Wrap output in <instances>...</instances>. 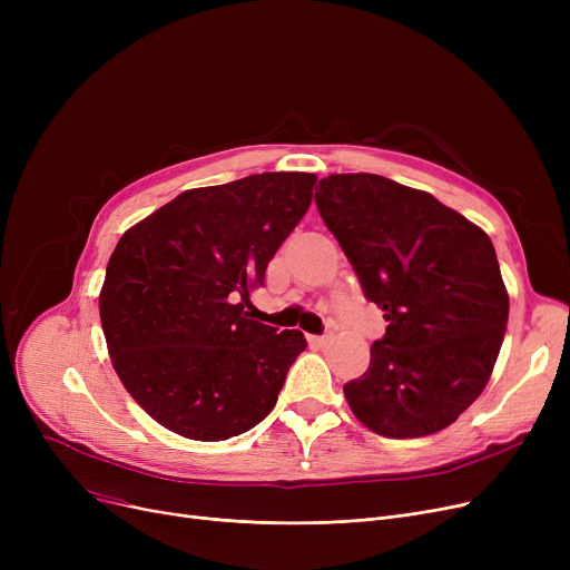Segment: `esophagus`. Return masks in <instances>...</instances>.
<instances>
[{
    "instance_id": "obj_1",
    "label": "esophagus",
    "mask_w": 570,
    "mask_h": 570,
    "mask_svg": "<svg viewBox=\"0 0 570 570\" xmlns=\"http://www.w3.org/2000/svg\"><path fill=\"white\" fill-rule=\"evenodd\" d=\"M327 340H331V337H318V335H312L307 342H309L312 346H325V344H327Z\"/></svg>"
}]
</instances>
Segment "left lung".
I'll return each instance as SVG.
<instances>
[{
	"label": "left lung",
	"mask_w": 570,
	"mask_h": 570,
	"mask_svg": "<svg viewBox=\"0 0 570 570\" xmlns=\"http://www.w3.org/2000/svg\"><path fill=\"white\" fill-rule=\"evenodd\" d=\"M318 213L387 321L367 372L344 385L387 439L434 434L490 381L508 323L492 239L432 194L372 173L323 177Z\"/></svg>",
	"instance_id": "obj_1"
}]
</instances>
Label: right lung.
Wrapping results in <instances>:
<instances>
[{"mask_svg":"<svg viewBox=\"0 0 570 570\" xmlns=\"http://www.w3.org/2000/svg\"><path fill=\"white\" fill-rule=\"evenodd\" d=\"M314 183L261 173L189 189L119 237L99 295L104 335L119 381L166 430L226 441L275 409L307 340L247 318L245 305Z\"/></svg>","mask_w":570,"mask_h":570,"instance_id":"1","label":"right lung"}]
</instances>
